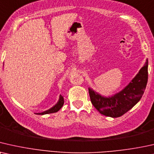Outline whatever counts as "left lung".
Returning a JSON list of instances; mask_svg holds the SVG:
<instances>
[{
	"label": "left lung",
	"instance_id": "obj_1",
	"mask_svg": "<svg viewBox=\"0 0 154 154\" xmlns=\"http://www.w3.org/2000/svg\"><path fill=\"white\" fill-rule=\"evenodd\" d=\"M148 81V60L137 75L122 91L105 97L89 88L91 103L100 113L111 118L122 116L141 99Z\"/></svg>",
	"mask_w": 154,
	"mask_h": 154
}]
</instances>
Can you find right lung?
Here are the masks:
<instances>
[{
	"label": "right lung",
	"instance_id": "obj_1",
	"mask_svg": "<svg viewBox=\"0 0 154 154\" xmlns=\"http://www.w3.org/2000/svg\"><path fill=\"white\" fill-rule=\"evenodd\" d=\"M63 104H64V98H63V96L60 95V97H59V100H58V103H57L56 105H55L54 106H53L52 108H51L50 109L45 110V111L42 112H39V113H38V115H45V114L53 113V112H56L63 107Z\"/></svg>",
	"mask_w": 154,
	"mask_h": 154
}]
</instances>
